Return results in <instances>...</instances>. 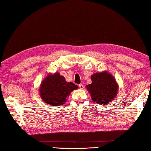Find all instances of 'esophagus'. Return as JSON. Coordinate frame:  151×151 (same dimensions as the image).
I'll return each mask as SVG.
<instances>
[{"label":"esophagus","mask_w":151,"mask_h":151,"mask_svg":"<svg viewBox=\"0 0 151 151\" xmlns=\"http://www.w3.org/2000/svg\"><path fill=\"white\" fill-rule=\"evenodd\" d=\"M79 88H80V89H83L84 88V86L83 84H80V85H79Z\"/></svg>","instance_id":"esophagus-1"}]
</instances>
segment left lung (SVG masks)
Masks as SVG:
<instances>
[{
  "mask_svg": "<svg viewBox=\"0 0 151 151\" xmlns=\"http://www.w3.org/2000/svg\"><path fill=\"white\" fill-rule=\"evenodd\" d=\"M92 83L86 86L93 101L107 105L114 100L118 92V84L111 74L103 71L91 76Z\"/></svg>",
  "mask_w": 151,
  "mask_h": 151,
  "instance_id": "obj_1",
  "label": "left lung"
}]
</instances>
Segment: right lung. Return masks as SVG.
I'll return each mask as SVG.
<instances>
[{
	"mask_svg": "<svg viewBox=\"0 0 151 151\" xmlns=\"http://www.w3.org/2000/svg\"><path fill=\"white\" fill-rule=\"evenodd\" d=\"M78 88L77 85L72 82H67L63 76L56 72L54 74L49 73L42 81L39 92L45 104L54 107L64 104L66 97Z\"/></svg>",
	"mask_w": 151,
	"mask_h": 151,
	"instance_id": "obj_1",
	"label": "right lung"
}]
</instances>
